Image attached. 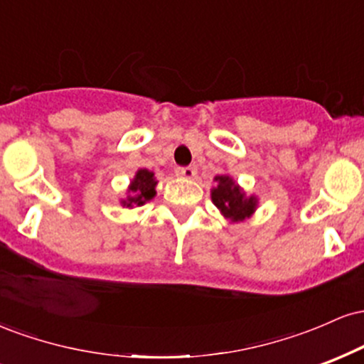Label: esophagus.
Wrapping results in <instances>:
<instances>
[{
  "label": "esophagus",
  "mask_w": 364,
  "mask_h": 364,
  "mask_svg": "<svg viewBox=\"0 0 364 364\" xmlns=\"http://www.w3.org/2000/svg\"><path fill=\"white\" fill-rule=\"evenodd\" d=\"M176 174L181 178H186V179H191L196 176V169L193 166H183V168H178L176 169Z\"/></svg>",
  "instance_id": "34e87169"
}]
</instances>
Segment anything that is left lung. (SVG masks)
Segmentation results:
<instances>
[{
	"mask_svg": "<svg viewBox=\"0 0 364 364\" xmlns=\"http://www.w3.org/2000/svg\"><path fill=\"white\" fill-rule=\"evenodd\" d=\"M217 188L212 190V202L225 217L232 220H243L253 214L257 200L253 196L246 198L240 186L229 176H217Z\"/></svg>",
	"mask_w": 364,
	"mask_h": 364,
	"instance_id": "left-lung-1",
	"label": "left lung"
}]
</instances>
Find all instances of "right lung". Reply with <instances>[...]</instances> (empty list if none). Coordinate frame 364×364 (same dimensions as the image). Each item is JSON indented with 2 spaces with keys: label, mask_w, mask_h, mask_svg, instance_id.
I'll use <instances>...</instances> for the list:
<instances>
[{
  "label": "right lung",
  "mask_w": 364,
  "mask_h": 364,
  "mask_svg": "<svg viewBox=\"0 0 364 364\" xmlns=\"http://www.w3.org/2000/svg\"><path fill=\"white\" fill-rule=\"evenodd\" d=\"M156 179H154V173H150L147 169H140L136 173L135 179L132 181V186H129V191H132V196H128V200H124V205H144L145 202H149L150 198H154L156 195Z\"/></svg>",
  "instance_id": "add662e5"
}]
</instances>
